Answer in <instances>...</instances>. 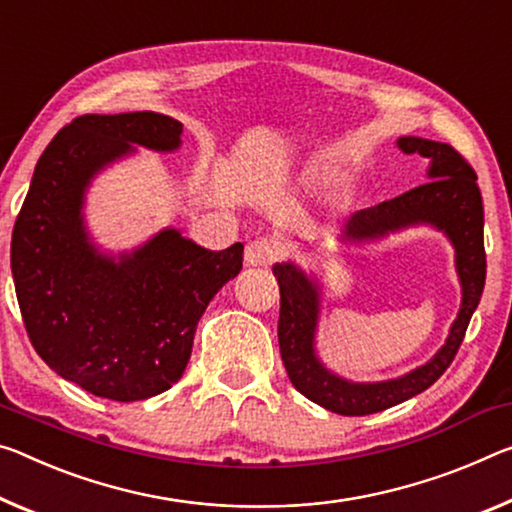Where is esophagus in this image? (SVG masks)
<instances>
[{
  "mask_svg": "<svg viewBox=\"0 0 512 512\" xmlns=\"http://www.w3.org/2000/svg\"><path fill=\"white\" fill-rule=\"evenodd\" d=\"M280 255L278 243L271 239H255L246 246V264L250 266H269Z\"/></svg>",
  "mask_w": 512,
  "mask_h": 512,
  "instance_id": "esophagus-1",
  "label": "esophagus"
}]
</instances>
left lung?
<instances>
[{
  "label": "left lung",
  "mask_w": 512,
  "mask_h": 512,
  "mask_svg": "<svg viewBox=\"0 0 512 512\" xmlns=\"http://www.w3.org/2000/svg\"><path fill=\"white\" fill-rule=\"evenodd\" d=\"M403 152H419L431 159V180L362 209L346 223V239H376L412 223H431L446 232L456 246V266L462 285V305L453 321L449 339L431 362L410 371L408 376L385 383L358 385L337 378L323 369L314 355V328L319 316V294L303 271L294 264H275L273 275L280 285L278 342L291 385L321 408L344 417H362L387 410L431 387L456 358L458 348L485 287V246H483V200L476 173L462 154L449 143H437L403 136Z\"/></svg>",
  "instance_id": "obj_1"
}]
</instances>
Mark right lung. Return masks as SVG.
Returning a JSON list of instances; mask_svg holds the SVG:
<instances>
[{
  "mask_svg": "<svg viewBox=\"0 0 512 512\" xmlns=\"http://www.w3.org/2000/svg\"><path fill=\"white\" fill-rule=\"evenodd\" d=\"M182 123L154 111L77 116L40 154L15 218L11 269L27 335L61 378L129 403L182 378L198 321L243 266V246L207 250L159 232L120 262L88 243L81 202L91 177L132 145L175 150Z\"/></svg>",
  "mask_w": 512,
  "mask_h": 512,
  "instance_id": "right-lung-1",
  "label": "right lung"
}]
</instances>
